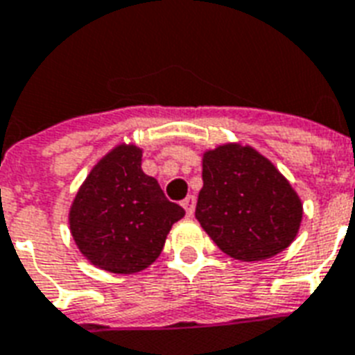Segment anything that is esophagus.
Wrapping results in <instances>:
<instances>
[{
	"instance_id": "esophagus-1",
	"label": "esophagus",
	"mask_w": 355,
	"mask_h": 355,
	"mask_svg": "<svg viewBox=\"0 0 355 355\" xmlns=\"http://www.w3.org/2000/svg\"><path fill=\"white\" fill-rule=\"evenodd\" d=\"M181 206L185 207V213H187V217H193L194 207H196V198H194V196H187V198L181 202Z\"/></svg>"
}]
</instances>
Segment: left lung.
Returning a JSON list of instances; mask_svg holds the SVG:
<instances>
[{
    "mask_svg": "<svg viewBox=\"0 0 355 355\" xmlns=\"http://www.w3.org/2000/svg\"><path fill=\"white\" fill-rule=\"evenodd\" d=\"M196 218L228 257L243 262L282 252L300 230L303 206L286 178L252 148L206 151Z\"/></svg>",
    "mask_w": 355,
    "mask_h": 355,
    "instance_id": "8db88e82",
    "label": "left lung"
}]
</instances>
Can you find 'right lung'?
Returning a JSON list of instances; mask_svg holds the SVG:
<instances>
[{
	"label": "right lung",
	"mask_w": 355,
	"mask_h": 355,
	"mask_svg": "<svg viewBox=\"0 0 355 355\" xmlns=\"http://www.w3.org/2000/svg\"><path fill=\"white\" fill-rule=\"evenodd\" d=\"M185 209L142 172V149L117 146L80 187L69 225L80 252L98 268L130 275L155 262Z\"/></svg>",
	"instance_id": "obj_1"
}]
</instances>
